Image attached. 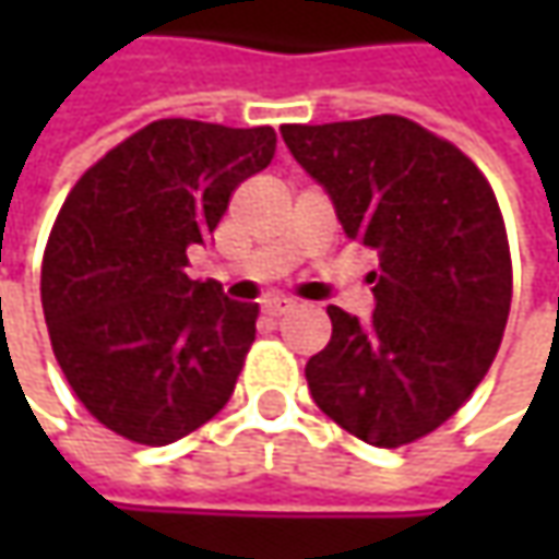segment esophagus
<instances>
[{
    "instance_id": "34e87169",
    "label": "esophagus",
    "mask_w": 559,
    "mask_h": 559,
    "mask_svg": "<svg viewBox=\"0 0 559 559\" xmlns=\"http://www.w3.org/2000/svg\"><path fill=\"white\" fill-rule=\"evenodd\" d=\"M292 308H295V301H289V298H267V301H264V313H270V317H283V313H289Z\"/></svg>"
}]
</instances>
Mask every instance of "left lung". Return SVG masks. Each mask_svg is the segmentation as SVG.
I'll list each match as a JSON object with an SVG mask.
<instances>
[{
	"instance_id": "obj_1",
	"label": "left lung",
	"mask_w": 559,
	"mask_h": 559,
	"mask_svg": "<svg viewBox=\"0 0 559 559\" xmlns=\"http://www.w3.org/2000/svg\"><path fill=\"white\" fill-rule=\"evenodd\" d=\"M348 239L379 254L367 323L330 305L305 367L317 407L367 444L439 429L483 382L510 313L504 217L479 167L397 115L280 127Z\"/></svg>"
}]
</instances>
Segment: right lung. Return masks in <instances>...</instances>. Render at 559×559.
<instances>
[{
    "instance_id": "1",
    "label": "right lung",
    "mask_w": 559,
    "mask_h": 559,
    "mask_svg": "<svg viewBox=\"0 0 559 559\" xmlns=\"http://www.w3.org/2000/svg\"><path fill=\"white\" fill-rule=\"evenodd\" d=\"M276 155L270 127L164 118L93 164L64 199L43 258V313L61 373L93 417L170 444L224 411L254 342L258 305L189 280L233 189Z\"/></svg>"
}]
</instances>
